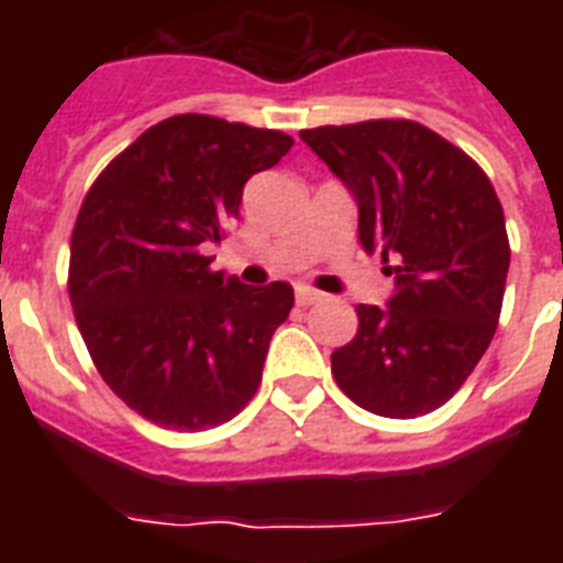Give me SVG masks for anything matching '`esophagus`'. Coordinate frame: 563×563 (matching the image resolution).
<instances>
[{
	"label": "esophagus",
	"instance_id": "esophagus-1",
	"mask_svg": "<svg viewBox=\"0 0 563 563\" xmlns=\"http://www.w3.org/2000/svg\"><path fill=\"white\" fill-rule=\"evenodd\" d=\"M295 300H298V307H312L318 300H324V295L316 289H309V286H298V289H295Z\"/></svg>",
	"mask_w": 563,
	"mask_h": 563
}]
</instances>
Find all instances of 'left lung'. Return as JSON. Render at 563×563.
Listing matches in <instances>:
<instances>
[{"mask_svg":"<svg viewBox=\"0 0 563 563\" xmlns=\"http://www.w3.org/2000/svg\"><path fill=\"white\" fill-rule=\"evenodd\" d=\"M360 207V242L394 274L385 307L360 303V330L333 351L356 406L418 418L444 406L497 330L511 263L506 216L476 163L409 119L300 131Z\"/></svg>","mask_w":563,"mask_h":563,"instance_id":"8db88e82","label":"left lung"}]
</instances>
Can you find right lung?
Returning a JSON list of instances; mask_svg holds the SVG:
<instances>
[{"label": "right lung", "instance_id": "right-lung-1", "mask_svg": "<svg viewBox=\"0 0 563 563\" xmlns=\"http://www.w3.org/2000/svg\"><path fill=\"white\" fill-rule=\"evenodd\" d=\"M291 145L184 113L136 136L84 198L69 245L75 321L104 383L157 427H219L260 388L295 291L212 272L203 247L239 216L247 178Z\"/></svg>", "mask_w": 563, "mask_h": 563}]
</instances>
